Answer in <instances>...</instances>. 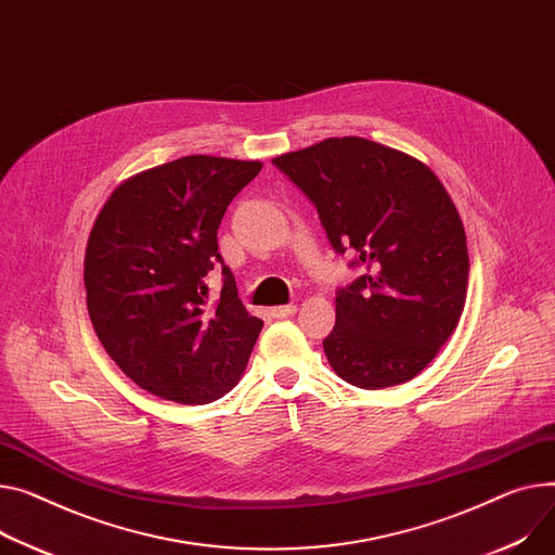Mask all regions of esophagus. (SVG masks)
<instances>
[{"label":"esophagus","instance_id":"obj_1","mask_svg":"<svg viewBox=\"0 0 555 555\" xmlns=\"http://www.w3.org/2000/svg\"><path fill=\"white\" fill-rule=\"evenodd\" d=\"M270 314L274 317V319H287V317H292V314H297V306H276V308H272L270 310Z\"/></svg>","mask_w":555,"mask_h":555}]
</instances>
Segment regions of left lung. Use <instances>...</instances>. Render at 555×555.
Wrapping results in <instances>:
<instances>
[{"label":"left lung","mask_w":555,"mask_h":555,"mask_svg":"<svg viewBox=\"0 0 555 555\" xmlns=\"http://www.w3.org/2000/svg\"><path fill=\"white\" fill-rule=\"evenodd\" d=\"M272 163L314 203L335 251L365 268L337 292L323 339L332 371L365 390L420 375L455 332L468 287L466 234L444 184L422 160L357 135Z\"/></svg>","instance_id":"left-lung-1"}]
</instances>
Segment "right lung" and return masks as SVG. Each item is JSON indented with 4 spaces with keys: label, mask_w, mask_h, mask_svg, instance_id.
Instances as JSON below:
<instances>
[{
    "label": "right lung",
    "mask_w": 555,
    "mask_h": 555,
    "mask_svg": "<svg viewBox=\"0 0 555 555\" xmlns=\"http://www.w3.org/2000/svg\"><path fill=\"white\" fill-rule=\"evenodd\" d=\"M261 167L184 156L127 178L100 209L85 254L89 317L108 357L146 392L209 403L243 377L263 321L241 304L216 234ZM218 264L224 289L211 302L206 274Z\"/></svg>",
    "instance_id": "add662e5"
}]
</instances>
